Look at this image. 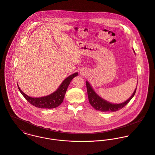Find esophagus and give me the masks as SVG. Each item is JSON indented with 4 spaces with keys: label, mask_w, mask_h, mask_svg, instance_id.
<instances>
[{
    "label": "esophagus",
    "mask_w": 155,
    "mask_h": 155,
    "mask_svg": "<svg viewBox=\"0 0 155 155\" xmlns=\"http://www.w3.org/2000/svg\"><path fill=\"white\" fill-rule=\"evenodd\" d=\"M81 74L82 75H84V74H85V72H84V71H81Z\"/></svg>",
    "instance_id": "esophagus-1"
}]
</instances>
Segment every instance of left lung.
Listing matches in <instances>:
<instances>
[{
	"mask_svg": "<svg viewBox=\"0 0 155 155\" xmlns=\"http://www.w3.org/2000/svg\"><path fill=\"white\" fill-rule=\"evenodd\" d=\"M134 52H135V51H134ZM86 85H87L89 102L95 109L99 111H102V112H115L122 109L133 98L137 90V88H136L132 95L125 102L123 103H118V104H114V103H110L105 101L102 97H101L94 91V90H93V88H92V87L91 86V85L88 81H86Z\"/></svg>",
	"mask_w": 155,
	"mask_h": 155,
	"instance_id": "left-lung-1",
	"label": "left lung"
}]
</instances>
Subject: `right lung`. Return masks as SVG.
I'll list each match as a JSON object with an SVG mask.
<instances>
[{
  "label": "right lung",
  "mask_w": 155,
  "mask_h": 155,
  "mask_svg": "<svg viewBox=\"0 0 155 155\" xmlns=\"http://www.w3.org/2000/svg\"><path fill=\"white\" fill-rule=\"evenodd\" d=\"M78 75V73H74L73 74L68 76L61 83L59 88L52 94L41 97H32L25 94L20 88L17 84L18 88L23 97L31 103L32 105L39 108L52 109L59 106L62 103L67 88L72 81V79Z\"/></svg>",
  "instance_id": "obj_1"
}]
</instances>
